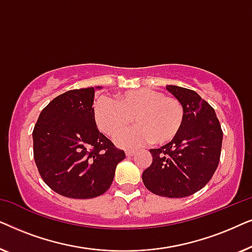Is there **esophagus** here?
Listing matches in <instances>:
<instances>
[{
  "label": "esophagus",
  "instance_id": "esophagus-1",
  "mask_svg": "<svg viewBox=\"0 0 252 252\" xmlns=\"http://www.w3.org/2000/svg\"><path fill=\"white\" fill-rule=\"evenodd\" d=\"M135 153H136L135 150H126V156L127 157H132V156H134V155H135Z\"/></svg>",
  "mask_w": 252,
  "mask_h": 252
}]
</instances>
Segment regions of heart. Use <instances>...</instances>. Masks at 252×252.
Instances as JSON below:
<instances>
[{
	"instance_id": "1",
	"label": "heart",
	"mask_w": 252,
	"mask_h": 252,
	"mask_svg": "<svg viewBox=\"0 0 252 252\" xmlns=\"http://www.w3.org/2000/svg\"><path fill=\"white\" fill-rule=\"evenodd\" d=\"M93 116L101 132L113 136L122 132L134 118L137 125L116 137L122 147L171 142L180 132L185 119L180 101L163 92L149 88L129 89L115 96L97 97L93 104Z\"/></svg>"
}]
</instances>
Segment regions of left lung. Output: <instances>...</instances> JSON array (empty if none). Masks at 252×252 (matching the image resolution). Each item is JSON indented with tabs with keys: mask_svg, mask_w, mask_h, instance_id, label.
<instances>
[{
	"mask_svg": "<svg viewBox=\"0 0 252 252\" xmlns=\"http://www.w3.org/2000/svg\"><path fill=\"white\" fill-rule=\"evenodd\" d=\"M166 89L184 106V124L171 142L150 149L153 161L142 180L154 194L181 198L211 180L221 154L222 130L215 110L197 93L172 85Z\"/></svg>",
	"mask_w": 252,
	"mask_h": 252,
	"instance_id": "obj_1",
	"label": "left lung"
}]
</instances>
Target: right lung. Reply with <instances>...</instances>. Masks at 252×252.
Here are the masks:
<instances>
[{
  "mask_svg": "<svg viewBox=\"0 0 252 252\" xmlns=\"http://www.w3.org/2000/svg\"><path fill=\"white\" fill-rule=\"evenodd\" d=\"M97 87L55 97L33 129V153L43 181L68 198H94L111 186L125 153L99 133L93 116Z\"/></svg>",
  "mask_w": 252,
  "mask_h": 252,
  "instance_id": "obj_1",
  "label": "right lung"
}]
</instances>
